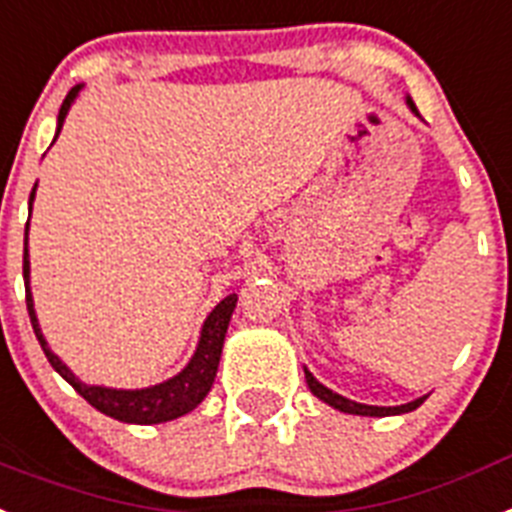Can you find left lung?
Returning a JSON list of instances; mask_svg holds the SVG:
<instances>
[{
	"label": "left lung",
	"instance_id": "left-lung-1",
	"mask_svg": "<svg viewBox=\"0 0 512 512\" xmlns=\"http://www.w3.org/2000/svg\"><path fill=\"white\" fill-rule=\"evenodd\" d=\"M411 109L416 111L414 101H409ZM304 377H307V385L309 390L320 398V401H325L328 406H333V409L338 411H346V414H359V416H393V414H406V411H414L416 406H422L424 398H416V401L411 403H403V406H390V409H385V406H364V403H354L349 401V398H343V395L333 393V390H328L325 385H320V382L312 377V372L309 369H304Z\"/></svg>",
	"mask_w": 512,
	"mask_h": 512
}]
</instances>
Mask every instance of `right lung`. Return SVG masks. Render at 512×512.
Here are the masks:
<instances>
[{"mask_svg":"<svg viewBox=\"0 0 512 512\" xmlns=\"http://www.w3.org/2000/svg\"><path fill=\"white\" fill-rule=\"evenodd\" d=\"M77 88H72L67 93V98L62 101V109H59V127L57 135L62 130L64 117L70 111V103L75 101ZM33 195L36 190L30 192V203H33ZM28 223H25V252H23V278H25V304H28V315L30 322H33V333H36L41 349H44L46 359L64 380L70 382L77 393L83 395L85 401L98 409L101 414L111 416V419H119V422L127 424H158V422H171L176 416H184L187 411H192L197 403L203 401L208 395L210 385L216 380L218 362H221V349H223V338H226V330H229L231 312L236 307V294H229L226 299H221L213 312L208 315L203 325V333H200V343H197V351L192 356V362L179 372L171 380L161 382V385H153V388L145 390H111V388H93V385H83L72 375L70 369L59 362L57 356L51 354L49 346H46L44 336H41V328H38L36 320V309H33V296H30L28 289Z\"/></svg>","mask_w":512,"mask_h":512,"instance_id":"1","label":"right lung"}]
</instances>
